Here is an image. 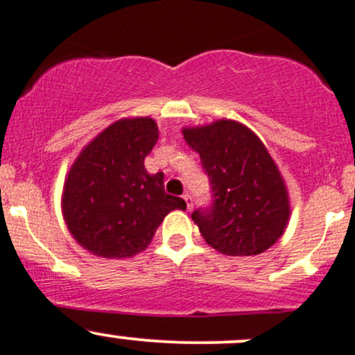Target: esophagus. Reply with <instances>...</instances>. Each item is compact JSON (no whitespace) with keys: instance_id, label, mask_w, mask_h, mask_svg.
<instances>
[{"instance_id":"esophagus-1","label":"esophagus","mask_w":355,"mask_h":355,"mask_svg":"<svg viewBox=\"0 0 355 355\" xmlns=\"http://www.w3.org/2000/svg\"><path fill=\"white\" fill-rule=\"evenodd\" d=\"M184 200H185V204H187V209L190 211V209H192V206H193L192 196H190V193H184Z\"/></svg>"}]
</instances>
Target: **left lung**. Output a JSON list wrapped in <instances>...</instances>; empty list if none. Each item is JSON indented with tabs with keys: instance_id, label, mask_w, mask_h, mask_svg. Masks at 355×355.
<instances>
[{
	"instance_id": "8db88e82",
	"label": "left lung",
	"mask_w": 355,
	"mask_h": 355,
	"mask_svg": "<svg viewBox=\"0 0 355 355\" xmlns=\"http://www.w3.org/2000/svg\"><path fill=\"white\" fill-rule=\"evenodd\" d=\"M211 184V204L192 212L200 234L225 255L266 252L289 221L287 190L262 141L234 121L184 129Z\"/></svg>"
}]
</instances>
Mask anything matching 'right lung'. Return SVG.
<instances>
[{
	"mask_svg": "<svg viewBox=\"0 0 355 355\" xmlns=\"http://www.w3.org/2000/svg\"><path fill=\"white\" fill-rule=\"evenodd\" d=\"M156 141L153 119H124L98 134L71 166L62 212L71 234L95 255L125 259L143 252L168 212L187 207L165 192L163 171L144 168Z\"/></svg>",
	"mask_w": 355,
	"mask_h": 355,
	"instance_id": "1",
	"label": "right lung"
}]
</instances>
